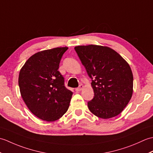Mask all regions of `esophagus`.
<instances>
[{"mask_svg":"<svg viewBox=\"0 0 153 153\" xmlns=\"http://www.w3.org/2000/svg\"><path fill=\"white\" fill-rule=\"evenodd\" d=\"M83 88V85H82V84H81V85L77 87V88L76 89V91L78 92V91H82V89Z\"/></svg>","mask_w":153,"mask_h":153,"instance_id":"1","label":"esophagus"}]
</instances>
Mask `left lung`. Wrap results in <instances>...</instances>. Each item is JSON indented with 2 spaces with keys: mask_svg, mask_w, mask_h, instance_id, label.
<instances>
[{
  "mask_svg": "<svg viewBox=\"0 0 153 153\" xmlns=\"http://www.w3.org/2000/svg\"><path fill=\"white\" fill-rule=\"evenodd\" d=\"M74 48L92 79L95 96L87 102L90 111L102 119L120 114L133 94L134 77L129 64L108 47L89 45Z\"/></svg>",
  "mask_w": 153,
  "mask_h": 153,
  "instance_id": "obj_1",
  "label": "left lung"
}]
</instances>
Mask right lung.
I'll return each instance as SVG.
<instances>
[{"mask_svg": "<svg viewBox=\"0 0 153 153\" xmlns=\"http://www.w3.org/2000/svg\"><path fill=\"white\" fill-rule=\"evenodd\" d=\"M68 47H57L34 54L19 74L18 84L23 100L37 118L47 122L60 118L69 108L73 93L64 86L58 71Z\"/></svg>", "mask_w": 153, "mask_h": 153, "instance_id": "right-lung-1", "label": "right lung"}]
</instances>
